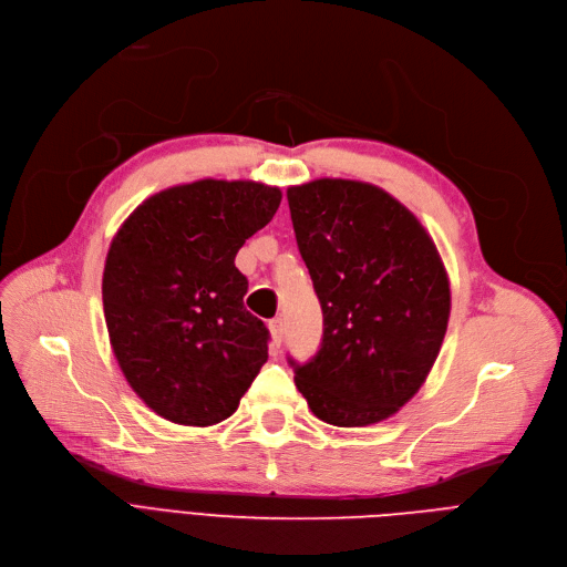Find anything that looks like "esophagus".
<instances>
[{"label":"esophagus","mask_w":567,"mask_h":567,"mask_svg":"<svg viewBox=\"0 0 567 567\" xmlns=\"http://www.w3.org/2000/svg\"><path fill=\"white\" fill-rule=\"evenodd\" d=\"M268 331H271V340H274V347H280L282 340H285V323L280 317L268 321Z\"/></svg>","instance_id":"1"}]
</instances>
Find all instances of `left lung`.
Instances as JSON below:
<instances>
[{
    "label": "left lung",
    "instance_id": "obj_1",
    "mask_svg": "<svg viewBox=\"0 0 567 567\" xmlns=\"http://www.w3.org/2000/svg\"><path fill=\"white\" fill-rule=\"evenodd\" d=\"M301 257L323 312L319 351L293 365L319 421L365 427L398 413L425 383L451 317L441 255L385 190L317 178L287 188Z\"/></svg>",
    "mask_w": 567,
    "mask_h": 567
}]
</instances>
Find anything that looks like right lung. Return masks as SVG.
<instances>
[{
  "label": "right lung",
  "mask_w": 567,
  "mask_h": 567,
  "mask_svg": "<svg viewBox=\"0 0 567 567\" xmlns=\"http://www.w3.org/2000/svg\"><path fill=\"white\" fill-rule=\"evenodd\" d=\"M282 193L255 182L161 190L112 238L103 271L110 344L131 389L165 421L216 425L268 359V329L244 308L234 257L271 223Z\"/></svg>",
  "instance_id": "add662e5"
}]
</instances>
